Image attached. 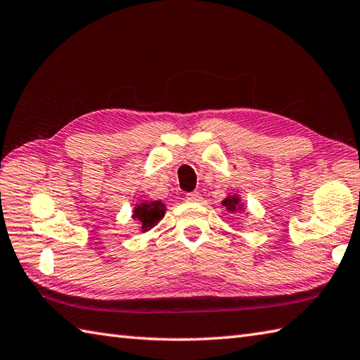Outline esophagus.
<instances>
[{
    "mask_svg": "<svg viewBox=\"0 0 360 360\" xmlns=\"http://www.w3.org/2000/svg\"><path fill=\"white\" fill-rule=\"evenodd\" d=\"M186 200L192 202H200L202 200V196L198 192H190L186 195Z\"/></svg>",
    "mask_w": 360,
    "mask_h": 360,
    "instance_id": "obj_1",
    "label": "esophagus"
}]
</instances>
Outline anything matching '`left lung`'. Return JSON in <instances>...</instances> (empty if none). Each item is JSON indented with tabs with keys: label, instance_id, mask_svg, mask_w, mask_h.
I'll return each mask as SVG.
<instances>
[{
	"label": "left lung",
	"instance_id": "1",
	"mask_svg": "<svg viewBox=\"0 0 360 360\" xmlns=\"http://www.w3.org/2000/svg\"><path fill=\"white\" fill-rule=\"evenodd\" d=\"M223 206L226 207L228 210H231V212H234V210L240 209V202H238L237 196H229V198L223 200Z\"/></svg>",
	"mask_w": 360,
	"mask_h": 360
}]
</instances>
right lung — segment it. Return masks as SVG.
Here are the masks:
<instances>
[{"label":"right lung","mask_w":360,"mask_h":360,"mask_svg":"<svg viewBox=\"0 0 360 360\" xmlns=\"http://www.w3.org/2000/svg\"><path fill=\"white\" fill-rule=\"evenodd\" d=\"M165 214V206L164 202L160 201H153V202H142L137 204L136 209H134V218L142 223V229L148 231L153 226H156V223L160 220Z\"/></svg>","instance_id":"obj_1"}]
</instances>
